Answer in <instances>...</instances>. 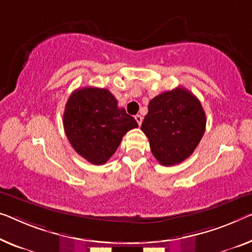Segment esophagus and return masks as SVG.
I'll list each match as a JSON object with an SVG mask.
<instances>
[{"mask_svg":"<svg viewBox=\"0 0 252 252\" xmlns=\"http://www.w3.org/2000/svg\"><path fill=\"white\" fill-rule=\"evenodd\" d=\"M134 119H136V121H137V123H138V125L139 126H140L141 125V122H142V116L141 115H136V116H134Z\"/></svg>","mask_w":252,"mask_h":252,"instance_id":"obj_1","label":"esophagus"}]
</instances>
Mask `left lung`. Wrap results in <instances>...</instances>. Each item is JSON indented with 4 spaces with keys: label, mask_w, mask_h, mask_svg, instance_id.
Listing matches in <instances>:
<instances>
[{
    "label": "left lung",
    "mask_w": 252,
    "mask_h": 252,
    "mask_svg": "<svg viewBox=\"0 0 252 252\" xmlns=\"http://www.w3.org/2000/svg\"><path fill=\"white\" fill-rule=\"evenodd\" d=\"M206 115L192 93L182 87L154 97L141 125L153 155L164 166L187 159L200 142Z\"/></svg>",
    "instance_id": "left-lung-1"
}]
</instances>
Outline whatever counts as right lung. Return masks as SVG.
I'll use <instances>...</instances> for the list:
<instances>
[{"label": "right lung", "mask_w": 252, "mask_h": 252, "mask_svg": "<svg viewBox=\"0 0 252 252\" xmlns=\"http://www.w3.org/2000/svg\"><path fill=\"white\" fill-rule=\"evenodd\" d=\"M63 126L73 149L89 163L102 165L116 152L127 131L138 126L104 88L74 90L67 99Z\"/></svg>", "instance_id": "right-lung-1"}]
</instances>
